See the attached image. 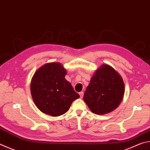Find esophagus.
I'll list each match as a JSON object with an SVG mask.
<instances>
[{
    "instance_id": "esophagus-1",
    "label": "esophagus",
    "mask_w": 150,
    "mask_h": 150,
    "mask_svg": "<svg viewBox=\"0 0 150 150\" xmlns=\"http://www.w3.org/2000/svg\"><path fill=\"white\" fill-rule=\"evenodd\" d=\"M79 95H80V97L81 98H82L83 97V94H84V92H79Z\"/></svg>"
}]
</instances>
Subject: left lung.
<instances>
[{
    "label": "left lung",
    "instance_id": "8db88e82",
    "mask_svg": "<svg viewBox=\"0 0 150 150\" xmlns=\"http://www.w3.org/2000/svg\"><path fill=\"white\" fill-rule=\"evenodd\" d=\"M124 94L121 76L111 66L102 64L92 77L83 100L92 113L105 115L117 108Z\"/></svg>",
    "mask_w": 150,
    "mask_h": 150
}]
</instances>
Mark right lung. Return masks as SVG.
Segmentation results:
<instances>
[{
    "label": "right lung",
    "mask_w": 150,
    "mask_h": 150,
    "mask_svg": "<svg viewBox=\"0 0 150 150\" xmlns=\"http://www.w3.org/2000/svg\"><path fill=\"white\" fill-rule=\"evenodd\" d=\"M66 73V69L58 62L45 64L34 73L31 94L35 104L42 113L52 117L63 115L80 97L65 79Z\"/></svg>",
    "instance_id": "add662e5"
}]
</instances>
